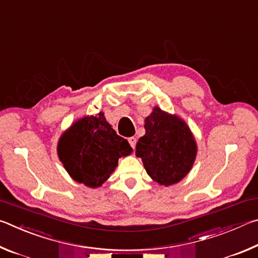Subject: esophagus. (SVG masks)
I'll use <instances>...</instances> for the list:
<instances>
[{
  "label": "esophagus",
  "mask_w": 258,
  "mask_h": 258,
  "mask_svg": "<svg viewBox=\"0 0 258 258\" xmlns=\"http://www.w3.org/2000/svg\"><path fill=\"white\" fill-rule=\"evenodd\" d=\"M128 143H130V146L134 149L135 146H137V138H134V137L128 138Z\"/></svg>",
  "instance_id": "34e87169"
}]
</instances>
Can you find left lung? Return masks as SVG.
I'll return each mask as SVG.
<instances>
[{
    "label": "left lung",
    "mask_w": 258,
    "mask_h": 258,
    "mask_svg": "<svg viewBox=\"0 0 258 258\" xmlns=\"http://www.w3.org/2000/svg\"><path fill=\"white\" fill-rule=\"evenodd\" d=\"M145 128L135 155L142 159L148 175L165 186L180 182L197 156V143L189 126L176 115L155 107L145 120Z\"/></svg>",
    "instance_id": "1"
}]
</instances>
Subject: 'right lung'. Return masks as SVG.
Returning <instances> with one entry per match:
<instances>
[{
    "label": "right lung",
    "instance_id": "obj_1",
    "mask_svg": "<svg viewBox=\"0 0 258 258\" xmlns=\"http://www.w3.org/2000/svg\"><path fill=\"white\" fill-rule=\"evenodd\" d=\"M103 112L85 116L64 131L58 142V156L74 181L99 187L115 171L120 157L131 155L127 140L119 137Z\"/></svg>",
    "mask_w": 258,
    "mask_h": 258
}]
</instances>
